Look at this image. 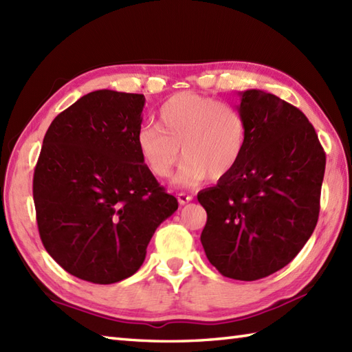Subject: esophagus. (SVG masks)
<instances>
[{
    "instance_id": "obj_1",
    "label": "esophagus",
    "mask_w": 352,
    "mask_h": 352,
    "mask_svg": "<svg viewBox=\"0 0 352 352\" xmlns=\"http://www.w3.org/2000/svg\"><path fill=\"white\" fill-rule=\"evenodd\" d=\"M177 198H178V203H180L182 206L190 203V201L193 199V197H192V195H188V193H184V192L178 193V197H177Z\"/></svg>"
}]
</instances>
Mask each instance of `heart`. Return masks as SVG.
Listing matches in <instances>:
<instances>
[{"mask_svg": "<svg viewBox=\"0 0 352 352\" xmlns=\"http://www.w3.org/2000/svg\"><path fill=\"white\" fill-rule=\"evenodd\" d=\"M243 116L228 102L210 96L180 92L164 101L157 111V125H145L138 146L148 169L157 178L170 177L182 188H190L210 175L214 180L233 170L245 149Z\"/></svg>", "mask_w": 352, "mask_h": 352, "instance_id": "1", "label": "heart"}]
</instances>
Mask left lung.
<instances>
[{
	"label": "left lung",
	"instance_id": "8db88e82",
	"mask_svg": "<svg viewBox=\"0 0 352 352\" xmlns=\"http://www.w3.org/2000/svg\"><path fill=\"white\" fill-rule=\"evenodd\" d=\"M243 154L214 188L198 193L201 243L228 278L254 281L289 265L315 230L325 153L300 109L258 89L239 94Z\"/></svg>",
	"mask_w": 352,
	"mask_h": 352
}]
</instances>
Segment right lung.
Returning <instances> with one entry per match:
<instances>
[{"label":"right lung","mask_w":352,"mask_h":352,"mask_svg":"<svg viewBox=\"0 0 352 352\" xmlns=\"http://www.w3.org/2000/svg\"><path fill=\"white\" fill-rule=\"evenodd\" d=\"M145 96L95 91L51 122L33 177L37 228L66 272L95 284L129 278L178 208L142 159Z\"/></svg>","instance_id":"1"}]
</instances>
